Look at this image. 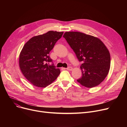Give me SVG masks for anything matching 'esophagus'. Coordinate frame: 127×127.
Listing matches in <instances>:
<instances>
[{"mask_svg":"<svg viewBox=\"0 0 127 127\" xmlns=\"http://www.w3.org/2000/svg\"><path fill=\"white\" fill-rule=\"evenodd\" d=\"M66 69H67L68 70L71 71L72 70V67H68L67 68H66Z\"/></svg>","mask_w":127,"mask_h":127,"instance_id":"34e87169","label":"esophagus"}]
</instances>
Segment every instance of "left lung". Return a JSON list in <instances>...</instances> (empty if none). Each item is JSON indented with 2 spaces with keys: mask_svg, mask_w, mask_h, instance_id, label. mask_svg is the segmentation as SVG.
Instances as JSON below:
<instances>
[{
  "mask_svg": "<svg viewBox=\"0 0 127 127\" xmlns=\"http://www.w3.org/2000/svg\"><path fill=\"white\" fill-rule=\"evenodd\" d=\"M79 61L82 77L77 80L82 86L92 88L107 76L111 64L110 52L99 38L80 32H66L63 35Z\"/></svg>",
  "mask_w": 127,
  "mask_h": 127,
  "instance_id": "obj_1",
  "label": "left lung"
}]
</instances>
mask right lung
Instances as JSON below:
<instances>
[{"label": "right lung", "instance_id": "obj_1", "mask_svg": "<svg viewBox=\"0 0 127 127\" xmlns=\"http://www.w3.org/2000/svg\"><path fill=\"white\" fill-rule=\"evenodd\" d=\"M63 34V32L49 31L33 36L26 42L20 52L19 66L22 74L36 87H46L60 74L59 68L46 62H52L48 54Z\"/></svg>", "mask_w": 127, "mask_h": 127}]
</instances>
